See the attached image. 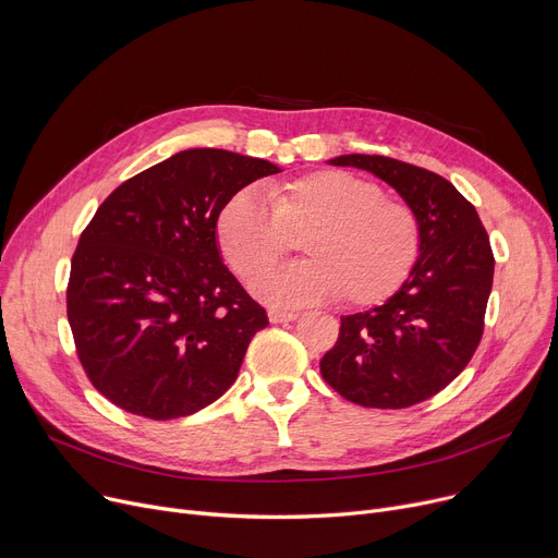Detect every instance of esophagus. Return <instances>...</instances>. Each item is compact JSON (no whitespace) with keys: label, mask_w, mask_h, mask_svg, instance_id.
Returning <instances> with one entry per match:
<instances>
[{"label":"esophagus","mask_w":558,"mask_h":558,"mask_svg":"<svg viewBox=\"0 0 558 558\" xmlns=\"http://www.w3.org/2000/svg\"><path fill=\"white\" fill-rule=\"evenodd\" d=\"M296 312H282V310H269V320L271 324H289V320H296Z\"/></svg>","instance_id":"34e87169"}]
</instances>
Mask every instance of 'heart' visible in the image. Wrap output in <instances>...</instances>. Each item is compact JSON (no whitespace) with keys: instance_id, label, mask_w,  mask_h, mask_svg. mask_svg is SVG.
I'll use <instances>...</instances> for the list:
<instances>
[{"instance_id":"heart-1","label":"heart","mask_w":558,"mask_h":558,"mask_svg":"<svg viewBox=\"0 0 558 558\" xmlns=\"http://www.w3.org/2000/svg\"><path fill=\"white\" fill-rule=\"evenodd\" d=\"M232 194L217 217V240L232 271L246 282L269 274L303 240L305 262L271 274L255 291L296 307L335 296L350 307L383 303L407 280L421 251L414 208L348 171H312L267 190Z\"/></svg>"}]
</instances>
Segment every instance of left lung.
<instances>
[{"label":"left lung","instance_id":"8db88e82","mask_svg":"<svg viewBox=\"0 0 558 558\" xmlns=\"http://www.w3.org/2000/svg\"><path fill=\"white\" fill-rule=\"evenodd\" d=\"M389 183L414 208L421 251L391 299L341 316L320 375L345 400L373 409L418 404L465 368L484 332L495 259L471 201L444 175L385 156L328 160Z\"/></svg>","mask_w":558,"mask_h":558}]
</instances>
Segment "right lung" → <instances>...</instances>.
<instances>
[{"instance_id":"right-lung-1","label":"right lung","mask_w":558,"mask_h":558,"mask_svg":"<svg viewBox=\"0 0 558 558\" xmlns=\"http://www.w3.org/2000/svg\"><path fill=\"white\" fill-rule=\"evenodd\" d=\"M269 160L187 149L117 187L72 257L68 318L95 389L135 416L171 421L221 398L269 326L221 259L217 217Z\"/></svg>"}]
</instances>
